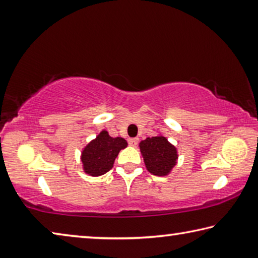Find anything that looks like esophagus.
<instances>
[{
    "mask_svg": "<svg viewBox=\"0 0 258 258\" xmlns=\"http://www.w3.org/2000/svg\"><path fill=\"white\" fill-rule=\"evenodd\" d=\"M139 142V139L138 138H132V139H128V145L132 146V147H135L138 145Z\"/></svg>",
    "mask_w": 258,
    "mask_h": 258,
    "instance_id": "1",
    "label": "esophagus"
}]
</instances>
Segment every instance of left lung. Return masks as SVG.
Wrapping results in <instances>:
<instances>
[{
  "instance_id": "obj_1",
  "label": "left lung",
  "mask_w": 258,
  "mask_h": 258,
  "mask_svg": "<svg viewBox=\"0 0 258 258\" xmlns=\"http://www.w3.org/2000/svg\"><path fill=\"white\" fill-rule=\"evenodd\" d=\"M140 150L147 169L157 176H165L176 165V148L164 137L147 138L140 142Z\"/></svg>"
}]
</instances>
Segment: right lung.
<instances>
[{"label": "right lung", "instance_id": "right-lung-1", "mask_svg": "<svg viewBox=\"0 0 258 258\" xmlns=\"http://www.w3.org/2000/svg\"><path fill=\"white\" fill-rule=\"evenodd\" d=\"M126 147V140L123 138H111L107 131H102L82 152V163L85 173L92 176L106 174L112 168L113 161L119 151Z\"/></svg>", "mask_w": 258, "mask_h": 258}]
</instances>
